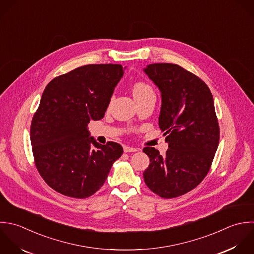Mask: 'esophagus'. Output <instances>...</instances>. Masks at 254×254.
<instances>
[{
    "instance_id": "obj_1",
    "label": "esophagus",
    "mask_w": 254,
    "mask_h": 254,
    "mask_svg": "<svg viewBox=\"0 0 254 254\" xmlns=\"http://www.w3.org/2000/svg\"><path fill=\"white\" fill-rule=\"evenodd\" d=\"M124 151H125V152H135V151H137V148L125 145V146H124Z\"/></svg>"
}]
</instances>
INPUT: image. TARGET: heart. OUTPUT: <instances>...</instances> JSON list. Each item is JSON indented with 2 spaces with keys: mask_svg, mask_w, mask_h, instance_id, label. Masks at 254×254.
I'll list each match as a JSON object with an SVG mask.
<instances>
[{
  "mask_svg": "<svg viewBox=\"0 0 254 254\" xmlns=\"http://www.w3.org/2000/svg\"><path fill=\"white\" fill-rule=\"evenodd\" d=\"M132 94L134 96V98H139L142 96H146V95H154V92L152 90V88L145 82L139 81L133 84L132 86Z\"/></svg>",
  "mask_w": 254,
  "mask_h": 254,
  "instance_id": "1",
  "label": "heart"
}]
</instances>
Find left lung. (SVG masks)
<instances>
[{
  "label": "left lung",
  "mask_w": 254,
  "mask_h": 254,
  "mask_svg": "<svg viewBox=\"0 0 254 254\" xmlns=\"http://www.w3.org/2000/svg\"><path fill=\"white\" fill-rule=\"evenodd\" d=\"M143 70L161 92L158 124L169 147L164 156L154 147L143 148L150 159L143 179L161 198H176L203 181L218 149L213 95L203 80L177 64L154 63Z\"/></svg>",
  "instance_id": "8db88e82"
}]
</instances>
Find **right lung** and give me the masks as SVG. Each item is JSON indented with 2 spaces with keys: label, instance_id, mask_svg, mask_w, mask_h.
<instances>
[{
  "label": "right lung",
  "instance_id": "right-lung-1",
  "mask_svg": "<svg viewBox=\"0 0 254 254\" xmlns=\"http://www.w3.org/2000/svg\"><path fill=\"white\" fill-rule=\"evenodd\" d=\"M123 75L121 64H89L55 77L44 89L30 142L37 171L56 192L76 199L92 196L122 156L121 144L98 143L87 127L104 118Z\"/></svg>",
  "mask_w": 254,
  "mask_h": 254
}]
</instances>
